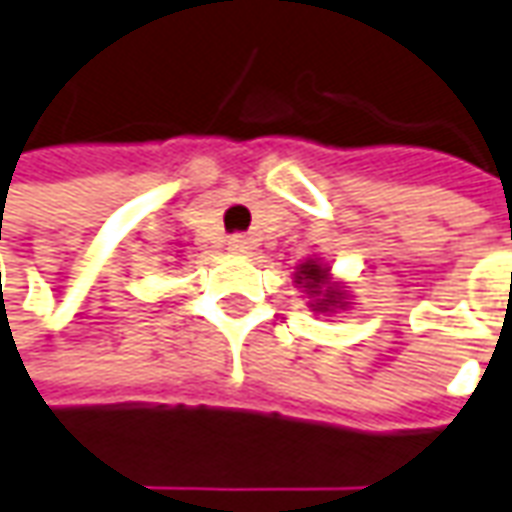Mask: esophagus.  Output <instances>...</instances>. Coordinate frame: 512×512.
<instances>
[{
    "label": "esophagus",
    "instance_id": "esophagus-1",
    "mask_svg": "<svg viewBox=\"0 0 512 512\" xmlns=\"http://www.w3.org/2000/svg\"><path fill=\"white\" fill-rule=\"evenodd\" d=\"M228 250L236 253V256H245V253H250V239L245 234L231 236V239H228Z\"/></svg>",
    "mask_w": 512,
    "mask_h": 512
}]
</instances>
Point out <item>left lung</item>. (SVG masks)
<instances>
[{
  "mask_svg": "<svg viewBox=\"0 0 512 512\" xmlns=\"http://www.w3.org/2000/svg\"><path fill=\"white\" fill-rule=\"evenodd\" d=\"M295 284H298V290L306 292L312 312L331 317L334 312L351 306L348 290L340 281L331 278V267L326 262H320L317 256H309L295 267Z\"/></svg>",
  "mask_w": 512,
  "mask_h": 512,
  "instance_id": "obj_1",
  "label": "left lung"
}]
</instances>
